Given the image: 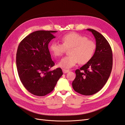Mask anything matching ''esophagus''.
Masks as SVG:
<instances>
[{
	"instance_id": "esophagus-1",
	"label": "esophagus",
	"mask_w": 125,
	"mask_h": 125,
	"mask_svg": "<svg viewBox=\"0 0 125 125\" xmlns=\"http://www.w3.org/2000/svg\"><path fill=\"white\" fill-rule=\"evenodd\" d=\"M62 71H63V73H68V72H69V70H65V69H63Z\"/></svg>"
}]
</instances>
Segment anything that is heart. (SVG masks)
<instances>
[{"instance_id":"obj_1","label":"heart","mask_w":125,"mask_h":125,"mask_svg":"<svg viewBox=\"0 0 125 125\" xmlns=\"http://www.w3.org/2000/svg\"><path fill=\"white\" fill-rule=\"evenodd\" d=\"M62 44L52 42L49 50L54 57L61 56L69 49V55L63 57L57 66L63 69H70L79 62L81 64L88 63L94 56L96 48L95 42L86 37L76 32H71L61 38Z\"/></svg>"}]
</instances>
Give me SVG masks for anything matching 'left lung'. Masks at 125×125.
Masks as SVG:
<instances>
[{
	"instance_id": "left-lung-1",
	"label": "left lung",
	"mask_w": 125,
	"mask_h": 125,
	"mask_svg": "<svg viewBox=\"0 0 125 125\" xmlns=\"http://www.w3.org/2000/svg\"><path fill=\"white\" fill-rule=\"evenodd\" d=\"M96 48L92 59L75 71L76 77L72 85L76 92L92 95L103 88L108 81L112 68V52L108 42L102 34L91 29Z\"/></svg>"
}]
</instances>
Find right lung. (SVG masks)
Here are the masks:
<instances>
[{"label":"right lung","instance_id":"add662e5","mask_svg":"<svg viewBox=\"0 0 125 125\" xmlns=\"http://www.w3.org/2000/svg\"><path fill=\"white\" fill-rule=\"evenodd\" d=\"M57 31L39 30L30 33L20 43L16 53L19 76L26 89L43 96L53 91L63 72L61 68L51 70L54 65L48 44Z\"/></svg>","mask_w":125,"mask_h":125}]
</instances>
